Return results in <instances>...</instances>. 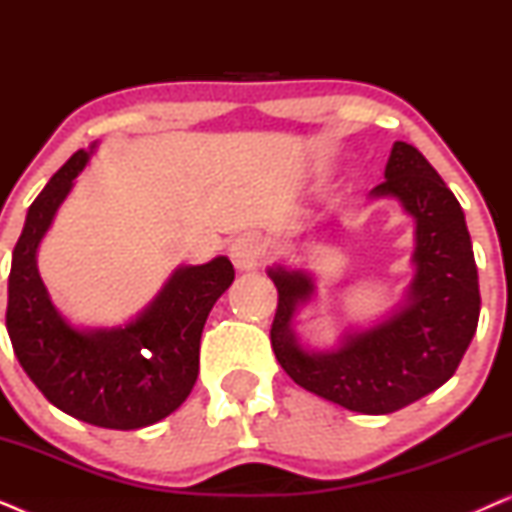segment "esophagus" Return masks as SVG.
I'll return each mask as SVG.
<instances>
[{
	"mask_svg": "<svg viewBox=\"0 0 512 512\" xmlns=\"http://www.w3.org/2000/svg\"><path fill=\"white\" fill-rule=\"evenodd\" d=\"M230 258L237 270H256L265 258V240L256 233H244L230 244Z\"/></svg>",
	"mask_w": 512,
	"mask_h": 512,
	"instance_id": "1",
	"label": "esophagus"
}]
</instances>
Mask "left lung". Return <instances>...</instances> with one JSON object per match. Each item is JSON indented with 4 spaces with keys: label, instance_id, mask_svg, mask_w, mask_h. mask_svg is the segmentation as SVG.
<instances>
[{
    "label": "left lung",
    "instance_id": "1",
    "mask_svg": "<svg viewBox=\"0 0 512 512\" xmlns=\"http://www.w3.org/2000/svg\"><path fill=\"white\" fill-rule=\"evenodd\" d=\"M373 198H398L417 221V275L408 305L384 324L354 333L335 352H305L291 331L298 303L312 293L303 272L272 268L277 312L270 342L300 387L363 415H389L450 380L480 317L471 235L459 200L412 144L396 142Z\"/></svg>",
    "mask_w": 512,
    "mask_h": 512
}]
</instances>
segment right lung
Instances as JSON below:
<instances>
[{"label":"right lung","mask_w":512,"mask_h":512,"mask_svg":"<svg viewBox=\"0 0 512 512\" xmlns=\"http://www.w3.org/2000/svg\"><path fill=\"white\" fill-rule=\"evenodd\" d=\"M88 156L76 151L30 205L13 249L6 328L20 366L55 408L104 429H142L191 394L202 328L235 270L226 256L179 268L125 328L83 333L69 326L41 282L37 247Z\"/></svg>","instance_id":"obj_1"}]
</instances>
